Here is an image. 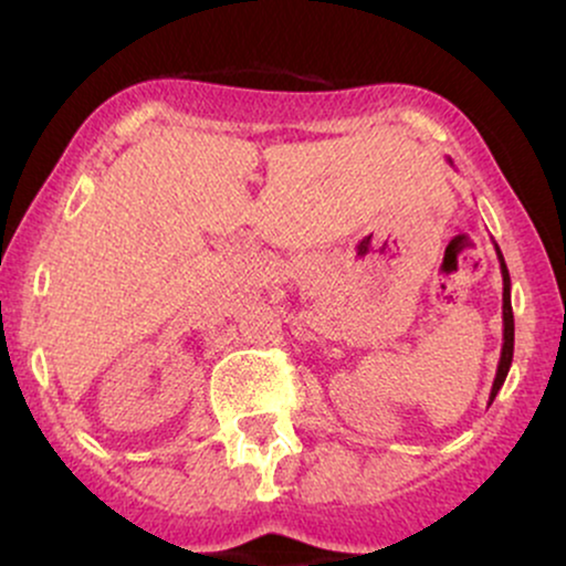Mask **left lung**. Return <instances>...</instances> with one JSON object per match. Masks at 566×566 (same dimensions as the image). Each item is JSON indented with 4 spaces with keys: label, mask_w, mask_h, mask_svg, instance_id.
<instances>
[{
    "label": "left lung",
    "mask_w": 566,
    "mask_h": 566,
    "mask_svg": "<svg viewBox=\"0 0 566 566\" xmlns=\"http://www.w3.org/2000/svg\"><path fill=\"white\" fill-rule=\"evenodd\" d=\"M452 165V159H450ZM495 252H497V261H500V274H503V348H500V361H497V373H495V380H492V391H490V401L486 405H492L495 401V396L500 388H503L505 378H509V369H511V361H513V308H511V276H509V265L503 261V252H500V247L495 244Z\"/></svg>",
    "instance_id": "left-lung-1"
}]
</instances>
